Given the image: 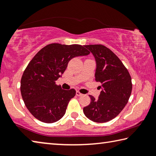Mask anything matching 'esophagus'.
Returning a JSON list of instances; mask_svg holds the SVG:
<instances>
[{
  "mask_svg": "<svg viewBox=\"0 0 156 156\" xmlns=\"http://www.w3.org/2000/svg\"><path fill=\"white\" fill-rule=\"evenodd\" d=\"M76 96H83V94H82L80 92H79L78 91H76Z\"/></svg>",
  "mask_w": 156,
  "mask_h": 156,
  "instance_id": "34e87169",
  "label": "esophagus"
}]
</instances>
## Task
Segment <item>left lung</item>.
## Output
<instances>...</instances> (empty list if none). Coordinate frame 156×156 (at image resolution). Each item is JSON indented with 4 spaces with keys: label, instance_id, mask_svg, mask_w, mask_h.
Returning <instances> with one entry per match:
<instances>
[{
    "label": "left lung",
    "instance_id": "8db88e82",
    "mask_svg": "<svg viewBox=\"0 0 156 156\" xmlns=\"http://www.w3.org/2000/svg\"><path fill=\"white\" fill-rule=\"evenodd\" d=\"M94 55L96 62V81L102 89L98 98L89 96L91 102L83 108L87 118L103 123L115 118L127 104L132 90L128 70L112 51L102 44L84 45Z\"/></svg>",
    "mask_w": 156,
    "mask_h": 156
}]
</instances>
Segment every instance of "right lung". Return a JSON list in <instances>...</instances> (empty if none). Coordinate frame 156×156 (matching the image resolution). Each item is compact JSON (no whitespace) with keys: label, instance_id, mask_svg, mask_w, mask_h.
<instances>
[{"label":"right lung","instance_id":"add662e5","mask_svg":"<svg viewBox=\"0 0 156 156\" xmlns=\"http://www.w3.org/2000/svg\"><path fill=\"white\" fill-rule=\"evenodd\" d=\"M87 49L80 44L52 43L35 55L20 80V92L26 107L36 119L53 123L63 117L75 89H62L56 81L73 58L87 56Z\"/></svg>","mask_w":156,"mask_h":156}]
</instances>
